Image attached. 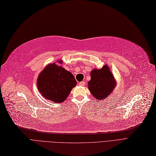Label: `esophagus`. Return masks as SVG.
I'll list each match as a JSON object with an SVG mask.
<instances>
[{
	"mask_svg": "<svg viewBox=\"0 0 156 156\" xmlns=\"http://www.w3.org/2000/svg\"><path fill=\"white\" fill-rule=\"evenodd\" d=\"M85 83V82H80L79 83V85H80V86H84Z\"/></svg>",
	"mask_w": 156,
	"mask_h": 156,
	"instance_id": "esophagus-1",
	"label": "esophagus"
}]
</instances>
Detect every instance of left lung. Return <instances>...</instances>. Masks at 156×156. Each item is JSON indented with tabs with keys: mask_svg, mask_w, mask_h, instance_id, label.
Returning a JSON list of instances; mask_svg holds the SVG:
<instances>
[{
	"mask_svg": "<svg viewBox=\"0 0 156 156\" xmlns=\"http://www.w3.org/2000/svg\"><path fill=\"white\" fill-rule=\"evenodd\" d=\"M91 80L88 82V89L93 96L98 100H105L113 93L116 87V82L108 65L101 69H93Z\"/></svg>",
	"mask_w": 156,
	"mask_h": 156,
	"instance_id": "8db88e82",
	"label": "left lung"
}]
</instances>
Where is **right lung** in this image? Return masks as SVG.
Listing matches in <instances>:
<instances>
[{"label":"right lung","instance_id":"right-lung-1","mask_svg":"<svg viewBox=\"0 0 156 156\" xmlns=\"http://www.w3.org/2000/svg\"><path fill=\"white\" fill-rule=\"evenodd\" d=\"M57 63L62 64V60ZM77 82L73 74L56 62L49 63L39 73L37 79L39 92L45 99L54 103L63 102Z\"/></svg>","mask_w":156,"mask_h":156}]
</instances>
